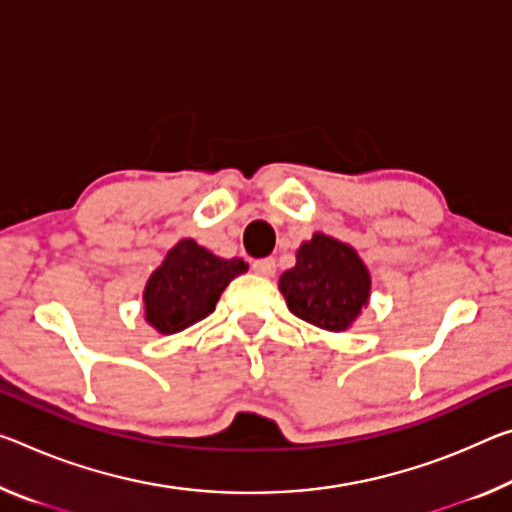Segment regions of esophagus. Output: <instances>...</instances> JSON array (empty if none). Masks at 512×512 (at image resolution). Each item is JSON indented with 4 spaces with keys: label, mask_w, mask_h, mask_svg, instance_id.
<instances>
[{
    "label": "esophagus",
    "mask_w": 512,
    "mask_h": 512,
    "mask_svg": "<svg viewBox=\"0 0 512 512\" xmlns=\"http://www.w3.org/2000/svg\"><path fill=\"white\" fill-rule=\"evenodd\" d=\"M253 271L257 275H264V278H271L275 273V259L273 257H264V259H255L253 262Z\"/></svg>",
    "instance_id": "obj_1"
}]
</instances>
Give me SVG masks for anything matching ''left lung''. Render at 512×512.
Here are the masks:
<instances>
[{
  "mask_svg": "<svg viewBox=\"0 0 512 512\" xmlns=\"http://www.w3.org/2000/svg\"><path fill=\"white\" fill-rule=\"evenodd\" d=\"M278 287L298 319L342 332L367 307L371 275L355 248L316 232L300 243L296 266L280 275Z\"/></svg>",
  "mask_w": 512,
  "mask_h": 512,
  "instance_id": "left-lung-1",
  "label": "left lung"
}]
</instances>
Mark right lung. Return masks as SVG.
I'll return each mask as SVG.
<instances>
[{"label": "right lung", "mask_w": 512, "mask_h": 512, "mask_svg": "<svg viewBox=\"0 0 512 512\" xmlns=\"http://www.w3.org/2000/svg\"><path fill=\"white\" fill-rule=\"evenodd\" d=\"M246 271L243 259L216 257L193 239L177 241L145 285V321L175 335L212 314L225 287Z\"/></svg>", "instance_id": "1"}]
</instances>
